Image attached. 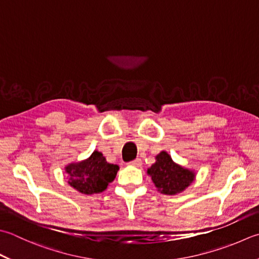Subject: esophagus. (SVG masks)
<instances>
[{
	"instance_id": "34e87169",
	"label": "esophagus",
	"mask_w": 259,
	"mask_h": 259,
	"mask_svg": "<svg viewBox=\"0 0 259 259\" xmlns=\"http://www.w3.org/2000/svg\"><path fill=\"white\" fill-rule=\"evenodd\" d=\"M129 165L135 166V167H140L141 165H143V161H141V159L137 158V159H135V160H133V161H130Z\"/></svg>"
}]
</instances>
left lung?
I'll return each instance as SVG.
<instances>
[{
  "instance_id": "left-lung-1",
  "label": "left lung",
  "mask_w": 259,
  "mask_h": 259,
  "mask_svg": "<svg viewBox=\"0 0 259 259\" xmlns=\"http://www.w3.org/2000/svg\"><path fill=\"white\" fill-rule=\"evenodd\" d=\"M147 174L151 177L157 190L167 195L181 193L195 179L193 170L174 163L166 151H161L156 156V163L149 167Z\"/></svg>"
}]
</instances>
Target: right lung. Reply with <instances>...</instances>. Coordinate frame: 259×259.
Instances as JSON below:
<instances>
[{
    "mask_svg": "<svg viewBox=\"0 0 259 259\" xmlns=\"http://www.w3.org/2000/svg\"><path fill=\"white\" fill-rule=\"evenodd\" d=\"M68 184L83 194L101 193L113 182L119 170L118 165L109 164L102 153L95 150L88 159L65 167Z\"/></svg>",
    "mask_w": 259,
    "mask_h": 259,
    "instance_id": "add662e5",
    "label": "right lung"
}]
</instances>
